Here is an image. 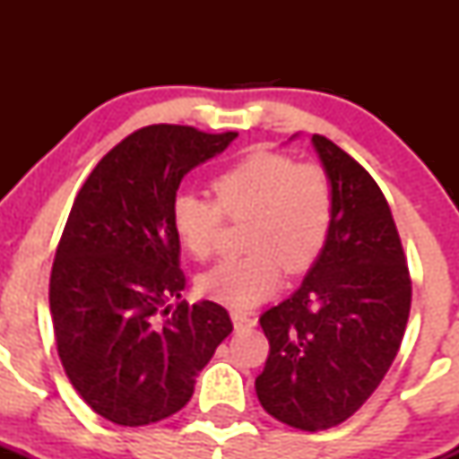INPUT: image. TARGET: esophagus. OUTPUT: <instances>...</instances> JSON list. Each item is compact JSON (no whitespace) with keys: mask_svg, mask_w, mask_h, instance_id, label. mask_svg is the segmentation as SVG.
I'll use <instances>...</instances> for the list:
<instances>
[{"mask_svg":"<svg viewBox=\"0 0 459 459\" xmlns=\"http://www.w3.org/2000/svg\"><path fill=\"white\" fill-rule=\"evenodd\" d=\"M230 319H233V324H235V328H251V326H255L257 324V317H253V316H247V313H242V311H233L230 313Z\"/></svg>","mask_w":459,"mask_h":459,"instance_id":"1","label":"esophagus"}]
</instances>
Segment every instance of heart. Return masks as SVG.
<instances>
[{"label": "heart", "instance_id": "heart-1", "mask_svg": "<svg viewBox=\"0 0 459 459\" xmlns=\"http://www.w3.org/2000/svg\"><path fill=\"white\" fill-rule=\"evenodd\" d=\"M215 202L195 193H178L170 204V226L179 247L206 259L215 247L221 212L247 217L244 248L197 277L202 298L235 311H248L281 284L284 266L304 273L317 262L331 238L335 202L326 173L299 166L290 157L255 151L212 179Z\"/></svg>", "mask_w": 459, "mask_h": 459}]
</instances>
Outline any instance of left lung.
Listing matches in <instances>:
<instances>
[{"label": "left lung", "instance_id": "left-lung-1", "mask_svg": "<svg viewBox=\"0 0 459 459\" xmlns=\"http://www.w3.org/2000/svg\"><path fill=\"white\" fill-rule=\"evenodd\" d=\"M311 143L333 188L331 238L302 286L259 317L271 353L255 391L280 422L324 430L349 420L391 368L409 322L411 277L375 179L326 137Z\"/></svg>", "mask_w": 459, "mask_h": 459}]
</instances>
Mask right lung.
<instances>
[{
  "label": "right lung",
  "instance_id": "obj_1",
  "mask_svg": "<svg viewBox=\"0 0 459 459\" xmlns=\"http://www.w3.org/2000/svg\"><path fill=\"white\" fill-rule=\"evenodd\" d=\"M235 137L140 128L101 157L73 202L50 273V316L64 371L108 422L143 427L184 409L233 331L220 304L169 302L186 286L170 204L184 175Z\"/></svg>",
  "mask_w": 459,
  "mask_h": 459
}]
</instances>
